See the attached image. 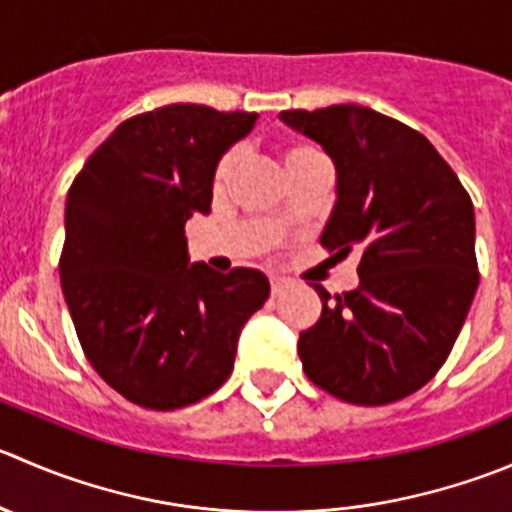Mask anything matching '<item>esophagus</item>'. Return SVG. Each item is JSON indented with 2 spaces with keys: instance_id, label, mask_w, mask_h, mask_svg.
<instances>
[{
  "instance_id": "obj_1",
  "label": "esophagus",
  "mask_w": 512,
  "mask_h": 512,
  "mask_svg": "<svg viewBox=\"0 0 512 512\" xmlns=\"http://www.w3.org/2000/svg\"><path fill=\"white\" fill-rule=\"evenodd\" d=\"M287 287V280H280V277H272L270 280V292L272 295H280L282 290H285Z\"/></svg>"
}]
</instances>
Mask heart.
<instances>
[{
  "label": "heart",
  "mask_w": 512,
  "mask_h": 512,
  "mask_svg": "<svg viewBox=\"0 0 512 512\" xmlns=\"http://www.w3.org/2000/svg\"><path fill=\"white\" fill-rule=\"evenodd\" d=\"M317 157H322L320 152H317L312 145H305V142H292V145H287L285 152H282V162H285V170H292V167L302 165V162L317 160ZM235 170H237V155H235V152H227V155L222 157V160L217 162V167H215V175H212V190H215V192L225 190V187L230 185Z\"/></svg>",
  "instance_id": "b5f03b06"
}]
</instances>
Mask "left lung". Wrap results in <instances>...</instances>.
Returning <instances> with one entry per match:
<instances>
[{
	"instance_id": "1",
	"label": "left lung",
	"mask_w": 512,
	"mask_h": 512,
	"mask_svg": "<svg viewBox=\"0 0 512 512\" xmlns=\"http://www.w3.org/2000/svg\"><path fill=\"white\" fill-rule=\"evenodd\" d=\"M337 170V202L320 245L360 252V285L322 300L300 332L302 370L352 405H388L443 367L478 290L473 200L433 145L408 124L360 104L285 109Z\"/></svg>"
}]
</instances>
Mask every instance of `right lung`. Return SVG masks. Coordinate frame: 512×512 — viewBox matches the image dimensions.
Instances as JSON below:
<instances>
[{
	"instance_id": "add662e5",
	"label": "right lung",
	"mask_w": 512,
	"mask_h": 512,
	"mask_svg": "<svg viewBox=\"0 0 512 512\" xmlns=\"http://www.w3.org/2000/svg\"><path fill=\"white\" fill-rule=\"evenodd\" d=\"M255 112L167 104L124 119L74 177L59 257L79 345L109 388L177 410L230 377L245 322L270 297L262 272L190 265L185 222L207 215L220 157Z\"/></svg>"
}]
</instances>
